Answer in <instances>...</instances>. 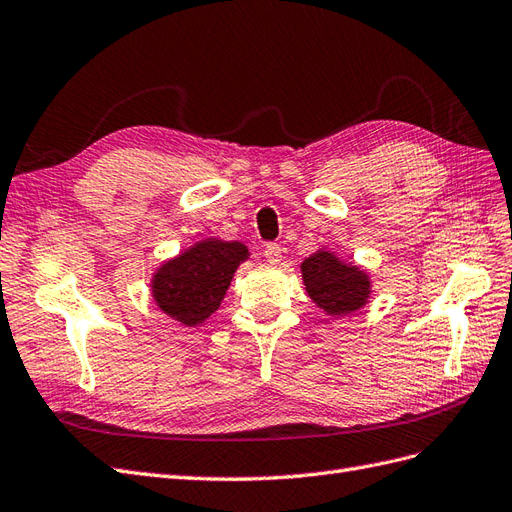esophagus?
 <instances>
[{"mask_svg":"<svg viewBox=\"0 0 512 512\" xmlns=\"http://www.w3.org/2000/svg\"><path fill=\"white\" fill-rule=\"evenodd\" d=\"M264 257H266V261H270V264H279V261L283 259V248L279 244L270 242L264 248Z\"/></svg>","mask_w":512,"mask_h":512,"instance_id":"1","label":"esophagus"}]
</instances>
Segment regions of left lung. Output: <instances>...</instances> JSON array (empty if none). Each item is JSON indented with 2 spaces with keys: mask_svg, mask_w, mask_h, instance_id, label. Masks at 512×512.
<instances>
[{
  "mask_svg": "<svg viewBox=\"0 0 512 512\" xmlns=\"http://www.w3.org/2000/svg\"><path fill=\"white\" fill-rule=\"evenodd\" d=\"M300 270L306 294L332 317L356 313L371 298L369 274L354 264H345L332 251L319 248L302 261Z\"/></svg>",
  "mask_w": 512,
  "mask_h": 512,
  "instance_id": "1",
  "label": "left lung"
}]
</instances>
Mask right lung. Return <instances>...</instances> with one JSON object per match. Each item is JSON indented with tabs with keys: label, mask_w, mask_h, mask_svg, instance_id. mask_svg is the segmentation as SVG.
I'll return each mask as SVG.
<instances>
[{
	"label": "right lung",
	"mask_w": 512,
	"mask_h": 512,
	"mask_svg": "<svg viewBox=\"0 0 512 512\" xmlns=\"http://www.w3.org/2000/svg\"><path fill=\"white\" fill-rule=\"evenodd\" d=\"M248 248L242 242L206 238L165 261L152 276L156 306L182 326L203 324L221 306Z\"/></svg>",
	"instance_id": "add662e5"
}]
</instances>
